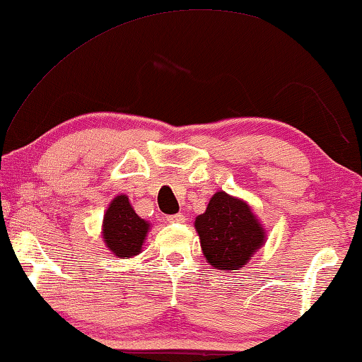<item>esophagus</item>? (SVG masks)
Instances as JSON below:
<instances>
[{"label":"esophagus","instance_id":"esophagus-1","mask_svg":"<svg viewBox=\"0 0 362 362\" xmlns=\"http://www.w3.org/2000/svg\"><path fill=\"white\" fill-rule=\"evenodd\" d=\"M168 221H169V222H177V223H180V222H185V216H183L182 212H179V214L168 216Z\"/></svg>","mask_w":362,"mask_h":362}]
</instances>
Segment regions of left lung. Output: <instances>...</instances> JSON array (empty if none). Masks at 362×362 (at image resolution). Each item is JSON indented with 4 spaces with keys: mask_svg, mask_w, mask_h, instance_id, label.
<instances>
[{
    "mask_svg": "<svg viewBox=\"0 0 362 362\" xmlns=\"http://www.w3.org/2000/svg\"><path fill=\"white\" fill-rule=\"evenodd\" d=\"M206 262L219 271H240L266 243V228L242 198L216 192L194 219Z\"/></svg>",
    "mask_w": 362,
    "mask_h": 362,
    "instance_id": "8db88e82",
    "label": "left lung"
}]
</instances>
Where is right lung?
<instances>
[{"instance_id": "right-lung-1", "label": "right lung", "mask_w": 362, "mask_h": 362, "mask_svg": "<svg viewBox=\"0 0 362 362\" xmlns=\"http://www.w3.org/2000/svg\"><path fill=\"white\" fill-rule=\"evenodd\" d=\"M150 227V222L136 214L127 194H117L103 217L101 237L114 256L130 259L141 253Z\"/></svg>"}]
</instances>
